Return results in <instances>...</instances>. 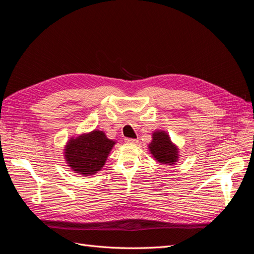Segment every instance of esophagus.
<instances>
[{
    "instance_id": "obj_1",
    "label": "esophagus",
    "mask_w": 254,
    "mask_h": 254,
    "mask_svg": "<svg viewBox=\"0 0 254 254\" xmlns=\"http://www.w3.org/2000/svg\"><path fill=\"white\" fill-rule=\"evenodd\" d=\"M125 142L128 143V144H136L137 140H135V139H125Z\"/></svg>"
}]
</instances>
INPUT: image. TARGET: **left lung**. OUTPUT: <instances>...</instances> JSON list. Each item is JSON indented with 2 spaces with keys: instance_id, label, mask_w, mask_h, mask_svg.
<instances>
[{
  "instance_id": "obj_1",
  "label": "left lung",
  "mask_w": 254,
  "mask_h": 254,
  "mask_svg": "<svg viewBox=\"0 0 254 254\" xmlns=\"http://www.w3.org/2000/svg\"><path fill=\"white\" fill-rule=\"evenodd\" d=\"M151 142L148 144V150L157 162L167 166L178 163L180 159L179 148L164 130H156L151 134Z\"/></svg>"
}]
</instances>
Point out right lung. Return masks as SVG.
Here are the masks:
<instances>
[{
	"label": "right lung",
	"mask_w": 254,
	"mask_h": 254,
	"mask_svg": "<svg viewBox=\"0 0 254 254\" xmlns=\"http://www.w3.org/2000/svg\"><path fill=\"white\" fill-rule=\"evenodd\" d=\"M117 141L110 140L102 130L72 136L67 140L64 157L71 171L83 177L95 175L104 167Z\"/></svg>",
	"instance_id": "right-lung-1"
}]
</instances>
